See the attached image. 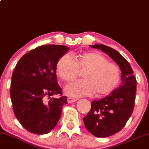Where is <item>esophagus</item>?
<instances>
[{
	"label": "esophagus",
	"mask_w": 149,
	"mask_h": 149,
	"mask_svg": "<svg viewBox=\"0 0 149 149\" xmlns=\"http://www.w3.org/2000/svg\"><path fill=\"white\" fill-rule=\"evenodd\" d=\"M76 101H77V99H76V98H71V97H69V98H68V103H73V102H75Z\"/></svg>",
	"instance_id": "34e87169"
}]
</instances>
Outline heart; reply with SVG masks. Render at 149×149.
<instances>
[{"instance_id":"1","label":"heart","mask_w":149,"mask_h":149,"mask_svg":"<svg viewBox=\"0 0 149 149\" xmlns=\"http://www.w3.org/2000/svg\"><path fill=\"white\" fill-rule=\"evenodd\" d=\"M83 73L84 79L77 80L65 88L67 95L73 97L103 96L116 87L120 79L118 65L109 63L107 58L96 52L84 53L77 60L70 55L62 56L57 63L56 72L63 81L69 82Z\"/></svg>"}]
</instances>
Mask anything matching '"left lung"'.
<instances>
[{
    "mask_svg": "<svg viewBox=\"0 0 149 149\" xmlns=\"http://www.w3.org/2000/svg\"><path fill=\"white\" fill-rule=\"evenodd\" d=\"M107 53L121 70L122 83L104 98L91 102V110L83 118L85 127L96 137H107L122 130L132 113L136 79L130 63L115 49L103 44L91 46Z\"/></svg>",
    "mask_w": 149,
    "mask_h": 149,
    "instance_id": "left-lung-1",
    "label": "left lung"
}]
</instances>
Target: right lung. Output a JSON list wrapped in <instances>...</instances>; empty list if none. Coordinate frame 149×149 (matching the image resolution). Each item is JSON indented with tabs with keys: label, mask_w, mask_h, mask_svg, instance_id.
Segmentation results:
<instances>
[{
	"label": "right lung",
	"mask_w": 149,
	"mask_h": 149,
	"mask_svg": "<svg viewBox=\"0 0 149 149\" xmlns=\"http://www.w3.org/2000/svg\"><path fill=\"white\" fill-rule=\"evenodd\" d=\"M69 50L63 45H43L26 53L17 63L10 93L15 115L30 132H50L61 118L68 98L63 96L57 82L56 66ZM58 94L59 99L50 98Z\"/></svg>",
	"instance_id": "right-lung-1"
}]
</instances>
